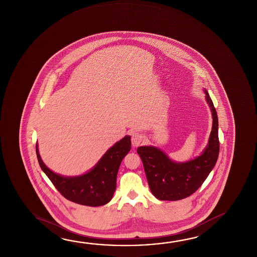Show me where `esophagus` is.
I'll list each match as a JSON object with an SVG mask.
<instances>
[{
    "label": "esophagus",
    "mask_w": 257,
    "mask_h": 257,
    "mask_svg": "<svg viewBox=\"0 0 257 257\" xmlns=\"http://www.w3.org/2000/svg\"><path fill=\"white\" fill-rule=\"evenodd\" d=\"M143 136L138 133H135L132 135V145L133 147H138L143 143Z\"/></svg>",
    "instance_id": "obj_1"
}]
</instances>
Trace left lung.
<instances>
[{
    "label": "left lung",
    "instance_id": "8db88e82",
    "mask_svg": "<svg viewBox=\"0 0 257 257\" xmlns=\"http://www.w3.org/2000/svg\"><path fill=\"white\" fill-rule=\"evenodd\" d=\"M203 91L212 115V128L208 144L201 155L194 160L177 162L159 148L141 146L137 149L143 160L150 189L160 201H178L194 194L205 181L218 160V115L209 93L205 88Z\"/></svg>",
    "mask_w": 257,
    "mask_h": 257
}]
</instances>
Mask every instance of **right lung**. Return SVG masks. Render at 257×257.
I'll return each instance as SVG.
<instances>
[{
    "instance_id": "add662e5",
    "label": "right lung",
    "mask_w": 257,
    "mask_h": 257,
    "mask_svg": "<svg viewBox=\"0 0 257 257\" xmlns=\"http://www.w3.org/2000/svg\"><path fill=\"white\" fill-rule=\"evenodd\" d=\"M131 150V136L126 135L107 150L92 169L80 176L66 177L52 171L43 162L36 144L38 163L63 197L86 206L105 205L113 198L116 176L122 159Z\"/></svg>"
}]
</instances>
